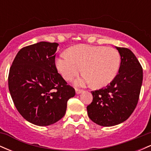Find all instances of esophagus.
<instances>
[{
	"label": "esophagus",
	"mask_w": 151,
	"mask_h": 151,
	"mask_svg": "<svg viewBox=\"0 0 151 151\" xmlns=\"http://www.w3.org/2000/svg\"><path fill=\"white\" fill-rule=\"evenodd\" d=\"M83 91L82 89H76V93L77 94H79V93H81V92Z\"/></svg>",
	"instance_id": "1"
}]
</instances>
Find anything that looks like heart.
<instances>
[{
  "label": "heart",
  "instance_id": "obj_1",
  "mask_svg": "<svg viewBox=\"0 0 151 151\" xmlns=\"http://www.w3.org/2000/svg\"><path fill=\"white\" fill-rule=\"evenodd\" d=\"M67 52L68 54L62 53L56 58L55 66L62 77L68 81L77 77L82 67L84 74L76 80L77 85L105 86L114 80L120 68V54L113 47L79 45Z\"/></svg>",
  "mask_w": 151,
  "mask_h": 151
}]
</instances>
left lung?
<instances>
[{
	"mask_svg": "<svg viewBox=\"0 0 151 151\" xmlns=\"http://www.w3.org/2000/svg\"><path fill=\"white\" fill-rule=\"evenodd\" d=\"M121 56L119 73L106 87L91 91L93 101L87 106L89 119L102 126L125 121L136 109L143 82V69L129 49L116 47Z\"/></svg>",
	"mask_w": 151,
	"mask_h": 151,
	"instance_id": "1",
	"label": "left lung"
}]
</instances>
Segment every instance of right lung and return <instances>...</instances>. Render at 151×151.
I'll use <instances>...</instances> for the list:
<instances>
[{"instance_id":"1","label":"right lung","mask_w":151,"mask_h":151,"mask_svg":"<svg viewBox=\"0 0 151 151\" xmlns=\"http://www.w3.org/2000/svg\"><path fill=\"white\" fill-rule=\"evenodd\" d=\"M56 42H40L22 48L10 68L8 88L17 110L25 120L44 126L65 116L67 101L75 95L58 72Z\"/></svg>"}]
</instances>
